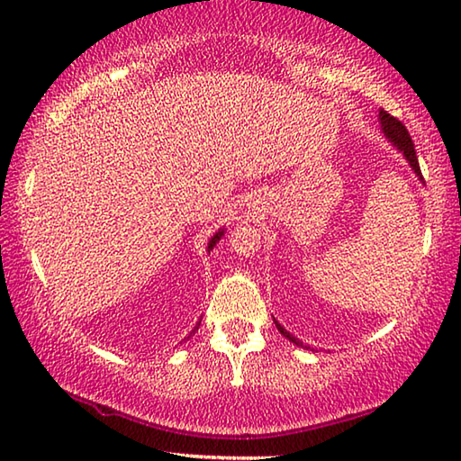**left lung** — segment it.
<instances>
[{"mask_svg":"<svg viewBox=\"0 0 461 461\" xmlns=\"http://www.w3.org/2000/svg\"><path fill=\"white\" fill-rule=\"evenodd\" d=\"M378 122H380L382 134L386 136L388 142H393V144L396 146V150H401V152H402V156H404V158H407V162L411 165V168L415 170V175L420 178V181H423V175H420L419 160H417V152H415V144H412V140H411V136H409L407 128L402 126V122H399L396 118H393V115L384 112V109H380V113H378ZM275 323H276V327H278V331L283 333L288 341H293L294 346H301V348H307V349H309V346H303V341H301V339H296L294 335L288 333V331L285 330V327L280 325L278 321H275Z\"/></svg>","mask_w":461,"mask_h":461,"instance_id":"1","label":"left lung"}]
</instances>
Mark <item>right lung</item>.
<instances>
[{
    "mask_svg": "<svg viewBox=\"0 0 461 461\" xmlns=\"http://www.w3.org/2000/svg\"><path fill=\"white\" fill-rule=\"evenodd\" d=\"M223 233H225V230H223V228H221L220 231H215V236H213L212 240H209V244H207V252H212V249H213V246L217 244V241H220V240H221V236H223ZM199 325H201V321H199L197 325H194V330L191 331V335H193L194 331H197V330H199Z\"/></svg>",
    "mask_w": 461,
    "mask_h": 461,
    "instance_id": "1",
    "label": "right lung"
}]
</instances>
